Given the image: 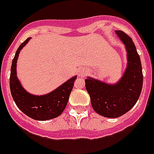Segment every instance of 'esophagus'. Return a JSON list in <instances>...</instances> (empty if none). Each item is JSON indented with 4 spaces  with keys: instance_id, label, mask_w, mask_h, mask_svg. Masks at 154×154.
Instances as JSON below:
<instances>
[{
    "instance_id": "34e87169",
    "label": "esophagus",
    "mask_w": 154,
    "mask_h": 154,
    "mask_svg": "<svg viewBox=\"0 0 154 154\" xmlns=\"http://www.w3.org/2000/svg\"><path fill=\"white\" fill-rule=\"evenodd\" d=\"M85 71L84 69H80L79 71V76H81V77H84L85 75Z\"/></svg>"
}]
</instances>
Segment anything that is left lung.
<instances>
[{"label":"left lung","instance_id":"obj_1","mask_svg":"<svg viewBox=\"0 0 154 154\" xmlns=\"http://www.w3.org/2000/svg\"><path fill=\"white\" fill-rule=\"evenodd\" d=\"M115 33L127 51L128 64L122 77L115 84L103 82L91 77L85 80L93 109L98 115L109 118L122 116L131 109L137 101L143 86L141 62L133 40L123 31L116 30Z\"/></svg>","mask_w":154,"mask_h":154}]
</instances>
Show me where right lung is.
<instances>
[{"instance_id": "obj_1", "label": "right lung", "mask_w": 154, "mask_h": 154, "mask_svg": "<svg viewBox=\"0 0 154 154\" xmlns=\"http://www.w3.org/2000/svg\"><path fill=\"white\" fill-rule=\"evenodd\" d=\"M30 39L27 38L17 50L11 66L10 88L13 99L22 112L34 120L46 121L60 116L64 111L77 75L72 77L48 94L35 95L26 91L17 76V62L20 50Z\"/></svg>"}]
</instances>
